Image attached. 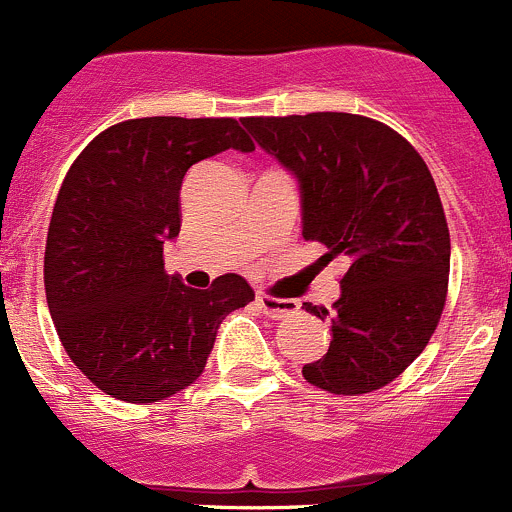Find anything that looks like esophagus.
Returning <instances> with one entry per match:
<instances>
[{"instance_id": "34e87169", "label": "esophagus", "mask_w": 512, "mask_h": 512, "mask_svg": "<svg viewBox=\"0 0 512 512\" xmlns=\"http://www.w3.org/2000/svg\"><path fill=\"white\" fill-rule=\"evenodd\" d=\"M256 301L261 306V311L271 318H286L298 311V301H293V298H273L266 296V293H258Z\"/></svg>"}]
</instances>
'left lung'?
<instances>
[{"label": "left lung", "instance_id": "8db88e82", "mask_svg": "<svg viewBox=\"0 0 512 512\" xmlns=\"http://www.w3.org/2000/svg\"><path fill=\"white\" fill-rule=\"evenodd\" d=\"M244 126L296 179L303 239L348 263L331 311L303 303L331 323L303 378L338 396L378 391L421 356L445 306L450 236L426 161L386 124L343 111Z\"/></svg>", "mask_w": 512, "mask_h": 512}]
</instances>
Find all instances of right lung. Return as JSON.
<instances>
[{
    "mask_svg": "<svg viewBox=\"0 0 512 512\" xmlns=\"http://www.w3.org/2000/svg\"><path fill=\"white\" fill-rule=\"evenodd\" d=\"M254 151L236 119L146 116L101 131L67 171L49 224L44 288L74 366L106 396L154 403L201 376L226 313L254 301L236 273L211 288L164 271L186 171Z\"/></svg>",
    "mask_w": 512,
    "mask_h": 512,
    "instance_id": "obj_1",
    "label": "right lung"
}]
</instances>
